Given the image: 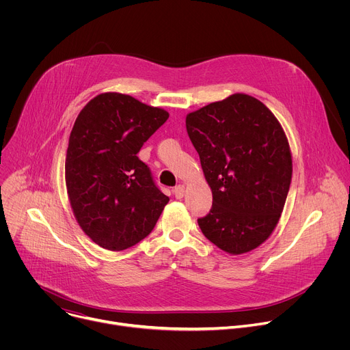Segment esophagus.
<instances>
[{
	"label": "esophagus",
	"mask_w": 350,
	"mask_h": 350,
	"mask_svg": "<svg viewBox=\"0 0 350 350\" xmlns=\"http://www.w3.org/2000/svg\"><path fill=\"white\" fill-rule=\"evenodd\" d=\"M173 192H174V196H176L177 199H181V198L184 196L185 188H184V185H177V187L173 189Z\"/></svg>",
	"instance_id": "esophagus-1"
}]
</instances>
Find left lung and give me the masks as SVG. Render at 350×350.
<instances>
[{"label": "left lung", "instance_id": "1", "mask_svg": "<svg viewBox=\"0 0 350 350\" xmlns=\"http://www.w3.org/2000/svg\"><path fill=\"white\" fill-rule=\"evenodd\" d=\"M185 126L213 195L199 228L230 255L254 251L274 231L291 185L280 122L259 99L238 92L188 113Z\"/></svg>", "mask_w": 350, "mask_h": 350}]
</instances>
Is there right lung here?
I'll return each mask as SVG.
<instances>
[{
	"mask_svg": "<svg viewBox=\"0 0 350 350\" xmlns=\"http://www.w3.org/2000/svg\"><path fill=\"white\" fill-rule=\"evenodd\" d=\"M167 118L165 109L120 92L99 94L80 111L65 180L73 215L96 245L123 251L154 230L169 196L137 154Z\"/></svg>",
	"mask_w": 350,
	"mask_h": 350,
	"instance_id": "1",
	"label": "right lung"
}]
</instances>
